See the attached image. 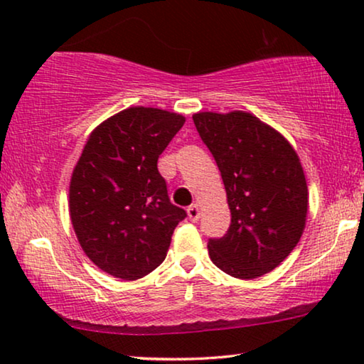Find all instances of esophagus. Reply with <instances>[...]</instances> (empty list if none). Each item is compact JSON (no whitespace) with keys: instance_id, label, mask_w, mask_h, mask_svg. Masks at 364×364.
Segmentation results:
<instances>
[{"instance_id":"1","label":"esophagus","mask_w":364,"mask_h":364,"mask_svg":"<svg viewBox=\"0 0 364 364\" xmlns=\"http://www.w3.org/2000/svg\"><path fill=\"white\" fill-rule=\"evenodd\" d=\"M187 215L192 222H197L198 218H200V207H198L197 203H192V205L187 208Z\"/></svg>"}]
</instances>
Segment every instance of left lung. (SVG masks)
I'll list each match as a JSON object with an SVG mask.
<instances>
[{"label": "left lung", "instance_id": "8db88e82", "mask_svg": "<svg viewBox=\"0 0 364 364\" xmlns=\"http://www.w3.org/2000/svg\"><path fill=\"white\" fill-rule=\"evenodd\" d=\"M192 119L222 173L232 213L225 235L208 240L210 260L240 280L265 275L305 230L308 187L298 154L250 112H197Z\"/></svg>", "mask_w": 364, "mask_h": 364}]
</instances>
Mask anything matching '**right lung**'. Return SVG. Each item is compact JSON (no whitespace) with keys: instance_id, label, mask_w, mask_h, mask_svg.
Here are the masks:
<instances>
[{"instance_id":"add662e5","label":"right lung","mask_w":364,"mask_h":364,"mask_svg":"<svg viewBox=\"0 0 364 364\" xmlns=\"http://www.w3.org/2000/svg\"><path fill=\"white\" fill-rule=\"evenodd\" d=\"M186 117L157 107H129L89 136L69 183V215L94 265L137 280L161 265L177 223L157 159Z\"/></svg>"}]
</instances>
